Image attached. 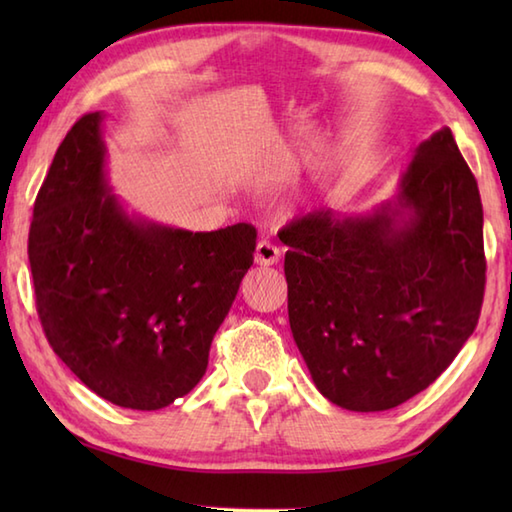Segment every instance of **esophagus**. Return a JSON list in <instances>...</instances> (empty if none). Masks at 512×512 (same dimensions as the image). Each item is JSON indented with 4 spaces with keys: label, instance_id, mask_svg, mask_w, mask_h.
<instances>
[{
    "label": "esophagus",
    "instance_id": "1",
    "mask_svg": "<svg viewBox=\"0 0 512 512\" xmlns=\"http://www.w3.org/2000/svg\"><path fill=\"white\" fill-rule=\"evenodd\" d=\"M279 257H281L279 248L275 244L266 242V239H262V242H259L255 248V262L259 266H275L279 262Z\"/></svg>",
    "mask_w": 512,
    "mask_h": 512
}]
</instances>
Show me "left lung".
<instances>
[{
    "label": "left lung",
    "mask_w": 512,
    "mask_h": 512,
    "mask_svg": "<svg viewBox=\"0 0 512 512\" xmlns=\"http://www.w3.org/2000/svg\"><path fill=\"white\" fill-rule=\"evenodd\" d=\"M482 226L480 189L442 127L372 213L319 209L281 231L290 330L325 398L394 409L451 365L480 319Z\"/></svg>",
    "instance_id": "1"
}]
</instances>
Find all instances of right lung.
<instances>
[{
    "instance_id": "add662e5",
    "label": "right lung",
    "mask_w": 512,
    "mask_h": 512,
    "mask_svg": "<svg viewBox=\"0 0 512 512\" xmlns=\"http://www.w3.org/2000/svg\"><path fill=\"white\" fill-rule=\"evenodd\" d=\"M103 114L63 138L35 200L28 259L54 354L94 394L156 411L200 383L253 266L257 231L211 233L129 215L107 182Z\"/></svg>"
}]
</instances>
